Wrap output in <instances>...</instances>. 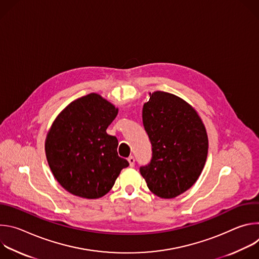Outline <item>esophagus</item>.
Masks as SVG:
<instances>
[{"instance_id":"obj_1","label":"esophagus","mask_w":259,"mask_h":259,"mask_svg":"<svg viewBox=\"0 0 259 259\" xmlns=\"http://www.w3.org/2000/svg\"><path fill=\"white\" fill-rule=\"evenodd\" d=\"M128 162H129V164H130V167H133L134 164H135V159H134V157H133V156H130V157L128 158Z\"/></svg>"}]
</instances>
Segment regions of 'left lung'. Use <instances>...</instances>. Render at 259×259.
<instances>
[{"label":"left lung","mask_w":259,"mask_h":259,"mask_svg":"<svg viewBox=\"0 0 259 259\" xmlns=\"http://www.w3.org/2000/svg\"><path fill=\"white\" fill-rule=\"evenodd\" d=\"M142 122L152 143V160L139 171L147 188L175 198L198 180L208 154V136L196 110L176 95L156 91L143 104Z\"/></svg>","instance_id":"1"}]
</instances>
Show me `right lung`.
I'll list each match as a JSON object with an SVG mask.
<instances>
[{"instance_id": "1", "label": "right lung", "mask_w": 259, "mask_h": 259, "mask_svg": "<svg viewBox=\"0 0 259 259\" xmlns=\"http://www.w3.org/2000/svg\"><path fill=\"white\" fill-rule=\"evenodd\" d=\"M118 108L96 93L70 102L53 122L45 142L49 167L68 193L97 199L129 166L118 156V139L106 133Z\"/></svg>"}]
</instances>
